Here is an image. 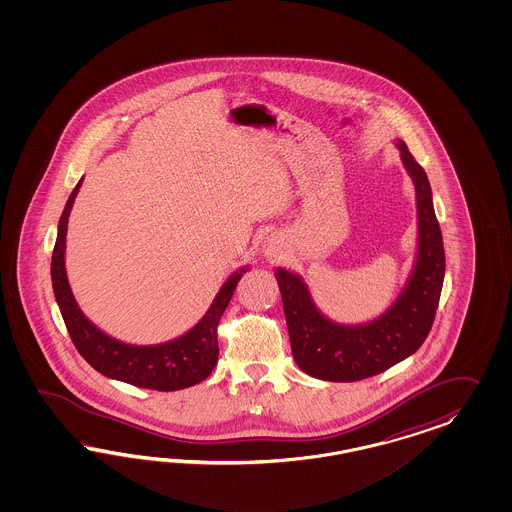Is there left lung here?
<instances>
[{
  "mask_svg": "<svg viewBox=\"0 0 512 512\" xmlns=\"http://www.w3.org/2000/svg\"><path fill=\"white\" fill-rule=\"evenodd\" d=\"M396 146L415 184L419 219L417 257L396 302L370 323L340 325L315 306L304 279L285 268L276 270L293 357L311 377L334 383L372 377L411 357L430 334L445 278L443 236L426 172L403 140Z\"/></svg>",
  "mask_w": 512,
  "mask_h": 512,
  "instance_id": "left-lung-1",
  "label": "left lung"
}]
</instances>
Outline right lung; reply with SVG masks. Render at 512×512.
<instances>
[{"instance_id": "obj_1", "label": "right lung", "mask_w": 512, "mask_h": 512, "mask_svg": "<svg viewBox=\"0 0 512 512\" xmlns=\"http://www.w3.org/2000/svg\"><path fill=\"white\" fill-rule=\"evenodd\" d=\"M80 186L82 178L63 208L50 266L54 296L78 353L93 370L135 387L172 392L201 383L216 368L219 355L217 325L231 302L238 281L248 272L249 266L238 268L229 276L208 311L202 315L201 321L187 330L186 334L157 345H131L116 340L93 325L78 308L65 272L67 221Z\"/></svg>"}]
</instances>
